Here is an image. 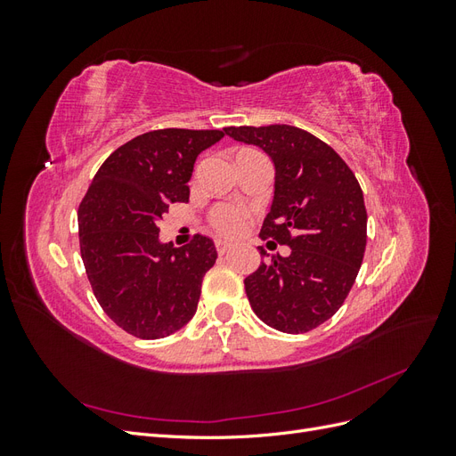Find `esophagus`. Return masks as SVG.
<instances>
[{
    "label": "esophagus",
    "mask_w": 456,
    "mask_h": 456,
    "mask_svg": "<svg viewBox=\"0 0 456 456\" xmlns=\"http://www.w3.org/2000/svg\"><path fill=\"white\" fill-rule=\"evenodd\" d=\"M215 245H216V251H218V255H226V253L232 249V245H230V243H226V241H220V240H216V241H215Z\"/></svg>",
    "instance_id": "1"
}]
</instances>
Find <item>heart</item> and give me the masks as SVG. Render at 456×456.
I'll return each instance as SVG.
<instances>
[{
	"instance_id": "heart-1",
	"label": "heart",
	"mask_w": 456,
	"mask_h": 456,
	"mask_svg": "<svg viewBox=\"0 0 456 456\" xmlns=\"http://www.w3.org/2000/svg\"><path fill=\"white\" fill-rule=\"evenodd\" d=\"M211 226L224 238H236L247 228V220H249V213H247L240 205H216L211 211Z\"/></svg>"
}]
</instances>
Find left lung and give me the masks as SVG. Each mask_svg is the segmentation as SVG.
<instances>
[{
	"instance_id": "obj_1",
	"label": "left lung",
	"mask_w": 456,
	"mask_h": 456,
	"mask_svg": "<svg viewBox=\"0 0 456 456\" xmlns=\"http://www.w3.org/2000/svg\"><path fill=\"white\" fill-rule=\"evenodd\" d=\"M224 133L273 161V201L260 238L291 247V255L260 262L245 278L247 298L266 325L308 333L337 314L360 272L367 243L362 186L337 151L305 129L243 126ZM260 255L266 256L262 247Z\"/></svg>"
}]
</instances>
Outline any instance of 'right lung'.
<instances>
[{
    "label": "right lung",
    "mask_w": 456,
    "mask_h": 456,
    "mask_svg": "<svg viewBox=\"0 0 456 456\" xmlns=\"http://www.w3.org/2000/svg\"><path fill=\"white\" fill-rule=\"evenodd\" d=\"M223 136L216 129L134 136L108 156L79 205V249L93 293L136 338L169 337L198 310L215 243L198 233L176 249L159 241L158 224L171 203L188 201L196 158Z\"/></svg>",
    "instance_id": "add662e5"
}]
</instances>
